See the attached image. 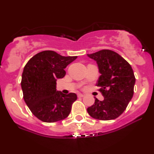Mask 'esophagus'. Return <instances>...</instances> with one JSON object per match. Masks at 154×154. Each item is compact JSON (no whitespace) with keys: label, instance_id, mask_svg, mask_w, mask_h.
<instances>
[{"label":"esophagus","instance_id":"obj_1","mask_svg":"<svg viewBox=\"0 0 154 154\" xmlns=\"http://www.w3.org/2000/svg\"><path fill=\"white\" fill-rule=\"evenodd\" d=\"M83 96H84L83 94H81V93L78 94V97H83Z\"/></svg>","mask_w":154,"mask_h":154}]
</instances>
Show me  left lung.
<instances>
[{
	"label": "left lung",
	"instance_id": "left-lung-1",
	"mask_svg": "<svg viewBox=\"0 0 154 154\" xmlns=\"http://www.w3.org/2000/svg\"><path fill=\"white\" fill-rule=\"evenodd\" d=\"M88 56L96 61L100 73L96 85L104 97L96 99L87 109L90 116L100 120L116 119L124 112L133 98L136 79L131 65L113 51L103 49Z\"/></svg>",
	"mask_w": 154,
	"mask_h": 154
}]
</instances>
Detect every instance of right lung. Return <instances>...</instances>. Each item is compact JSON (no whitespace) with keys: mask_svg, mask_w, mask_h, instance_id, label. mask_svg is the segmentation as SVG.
I'll list each match as a JSON object with an SVG mask.
<instances>
[{"mask_svg":"<svg viewBox=\"0 0 154 154\" xmlns=\"http://www.w3.org/2000/svg\"><path fill=\"white\" fill-rule=\"evenodd\" d=\"M76 58L43 51L34 55L24 66L21 82L23 97L31 112L40 120L54 123L70 113L77 96L57 91L56 81L63 78L66 66Z\"/></svg>","mask_w":154,"mask_h":154,"instance_id":"obj_1","label":"right lung"}]
</instances>
